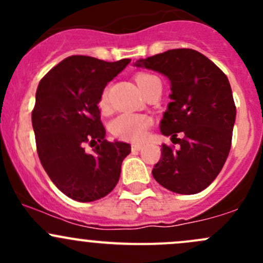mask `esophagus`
<instances>
[{"label": "esophagus", "instance_id": "1", "mask_svg": "<svg viewBox=\"0 0 263 263\" xmlns=\"http://www.w3.org/2000/svg\"><path fill=\"white\" fill-rule=\"evenodd\" d=\"M131 147L134 151H140L142 148V144H132Z\"/></svg>", "mask_w": 263, "mask_h": 263}]
</instances>
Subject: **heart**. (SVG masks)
<instances>
[{
    "label": "heart",
    "instance_id": "heart-1",
    "mask_svg": "<svg viewBox=\"0 0 263 263\" xmlns=\"http://www.w3.org/2000/svg\"><path fill=\"white\" fill-rule=\"evenodd\" d=\"M153 79H156L155 76L148 75V73H140L136 76L137 85L142 86L146 82ZM98 105L102 110L108 109V90L104 89L100 94ZM148 124L147 117L141 115H132V113H124V115L118 116L110 123V131L116 137L121 140H127V141H141L146 137Z\"/></svg>",
    "mask_w": 263,
    "mask_h": 263
}]
</instances>
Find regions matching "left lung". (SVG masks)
Returning <instances> with one entry per match:
<instances>
[{
	"label": "left lung",
	"mask_w": 263,
	"mask_h": 263,
	"mask_svg": "<svg viewBox=\"0 0 263 263\" xmlns=\"http://www.w3.org/2000/svg\"><path fill=\"white\" fill-rule=\"evenodd\" d=\"M135 66L158 71L172 84V102L160 131L179 147L163 145L153 177L172 192H201L220 173L232 146L235 104L227 75L190 48L166 50L136 61ZM179 132L182 139L176 137Z\"/></svg>",
	"instance_id": "obj_1"
}]
</instances>
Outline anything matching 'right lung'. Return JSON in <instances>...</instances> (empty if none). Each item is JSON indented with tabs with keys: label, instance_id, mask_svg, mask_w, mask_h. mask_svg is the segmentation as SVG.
Masks as SVG:
<instances>
[{
	"label": "right lung",
	"instance_id": "1",
	"mask_svg": "<svg viewBox=\"0 0 263 263\" xmlns=\"http://www.w3.org/2000/svg\"><path fill=\"white\" fill-rule=\"evenodd\" d=\"M131 62L71 55L38 85L31 123L39 160L55 187L79 202L107 196L121 176L126 142L105 140L98 102L105 85ZM94 147L86 153L84 146Z\"/></svg>",
	"mask_w": 263,
	"mask_h": 263
}]
</instances>
